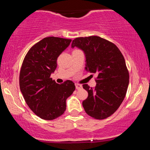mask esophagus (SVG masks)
Returning a JSON list of instances; mask_svg holds the SVG:
<instances>
[{
	"label": "esophagus",
	"mask_w": 150,
	"mask_h": 150,
	"mask_svg": "<svg viewBox=\"0 0 150 150\" xmlns=\"http://www.w3.org/2000/svg\"><path fill=\"white\" fill-rule=\"evenodd\" d=\"M75 87H76L77 89H80L82 87V86L81 85H80V84L75 83Z\"/></svg>",
	"instance_id": "obj_1"
}]
</instances>
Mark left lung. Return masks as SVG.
<instances>
[{"mask_svg": "<svg viewBox=\"0 0 150 150\" xmlns=\"http://www.w3.org/2000/svg\"><path fill=\"white\" fill-rule=\"evenodd\" d=\"M71 46L84 51L85 70L97 75L94 88L82 85L88 92L84 109L92 118L105 119L119 108L126 94L129 73L124 57L114 44L97 36L76 38Z\"/></svg>", "mask_w": 150, "mask_h": 150, "instance_id": "8db88e82", "label": "left lung"}]
</instances>
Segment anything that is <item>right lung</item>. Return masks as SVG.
Wrapping results in <instances>:
<instances>
[{
  "label": "right lung",
  "mask_w": 150,
  "mask_h": 150,
  "mask_svg": "<svg viewBox=\"0 0 150 150\" xmlns=\"http://www.w3.org/2000/svg\"><path fill=\"white\" fill-rule=\"evenodd\" d=\"M71 39L49 37L29 50L20 73V88L28 106L44 120H53L66 109V99L75 89L71 80L57 84L51 78L57 67V58Z\"/></svg>",
  "instance_id": "add662e5"
}]
</instances>
